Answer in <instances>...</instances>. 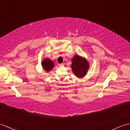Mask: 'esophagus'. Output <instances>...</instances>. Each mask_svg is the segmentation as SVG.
<instances>
[{"mask_svg":"<svg viewBox=\"0 0 130 130\" xmlns=\"http://www.w3.org/2000/svg\"><path fill=\"white\" fill-rule=\"evenodd\" d=\"M63 65H64V64H63V63H61V64H59V66H61Z\"/></svg>","mask_w":130,"mask_h":130,"instance_id":"esophagus-1","label":"esophagus"}]
</instances>
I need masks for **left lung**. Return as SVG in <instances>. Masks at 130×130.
<instances>
[{"mask_svg":"<svg viewBox=\"0 0 130 130\" xmlns=\"http://www.w3.org/2000/svg\"><path fill=\"white\" fill-rule=\"evenodd\" d=\"M71 67L75 76L81 78L87 74L89 65L85 58H81L79 55H76L72 60Z\"/></svg>","mask_w":130,"mask_h":130,"instance_id":"obj_1","label":"left lung"}]
</instances>
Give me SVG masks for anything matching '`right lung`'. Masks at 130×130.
Listing matches in <instances>:
<instances>
[{
    "instance_id": "obj_1",
    "label": "right lung",
    "mask_w": 130,
    "mask_h": 130,
    "mask_svg": "<svg viewBox=\"0 0 130 130\" xmlns=\"http://www.w3.org/2000/svg\"><path fill=\"white\" fill-rule=\"evenodd\" d=\"M42 66L43 69L45 70V71L48 72L53 69L54 66V63L52 61L49 59H45L42 62Z\"/></svg>"
}]
</instances>
